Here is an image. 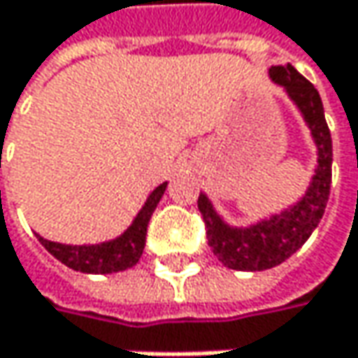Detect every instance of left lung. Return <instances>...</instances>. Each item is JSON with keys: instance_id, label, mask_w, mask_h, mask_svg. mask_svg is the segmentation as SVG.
Here are the masks:
<instances>
[{"instance_id": "8db88e82", "label": "left lung", "mask_w": 358, "mask_h": 358, "mask_svg": "<svg viewBox=\"0 0 358 358\" xmlns=\"http://www.w3.org/2000/svg\"><path fill=\"white\" fill-rule=\"evenodd\" d=\"M269 78L284 89L301 111L317 149L315 174L305 194L280 213L250 226H230L207 199L199 194V211L207 226V241L215 257L236 271H263L284 263L301 249L322 222L331 184V136L317 89L292 64L269 68Z\"/></svg>"}]
</instances>
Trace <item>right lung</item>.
I'll list each match as a JSON object with an SVG mask.
<instances>
[{"mask_svg":"<svg viewBox=\"0 0 358 358\" xmlns=\"http://www.w3.org/2000/svg\"><path fill=\"white\" fill-rule=\"evenodd\" d=\"M168 182L159 184L145 201L132 224L115 238L97 243V245H62L47 241L36 234L38 243L49 250L57 261H62L66 267L83 273H115L130 269L132 265L138 263L143 249H145V238H147V226L149 220L162 201L166 192Z\"/></svg>","mask_w":358,"mask_h":358,"instance_id":"obj_1","label":"right lung"}]
</instances>
